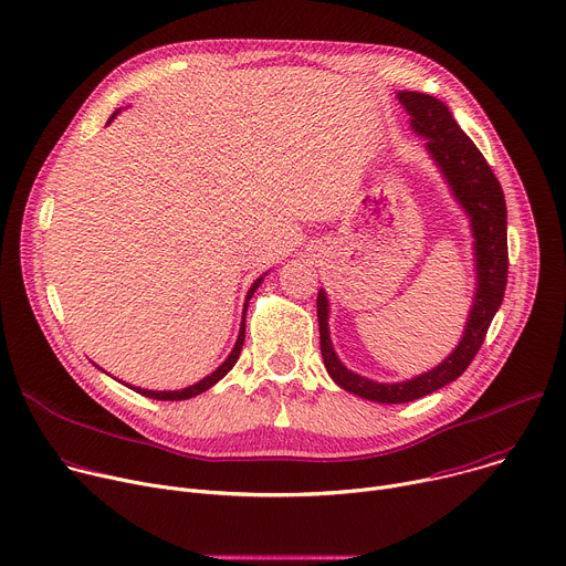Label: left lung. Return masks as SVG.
<instances>
[{
	"label": "left lung",
	"instance_id": "1",
	"mask_svg": "<svg viewBox=\"0 0 566 566\" xmlns=\"http://www.w3.org/2000/svg\"><path fill=\"white\" fill-rule=\"evenodd\" d=\"M397 98L410 115V128L420 137L429 139L427 150L444 174L455 200L470 217L479 282L468 327L458 347L438 368L401 384H377L347 370L340 364V358L332 347L327 327V295L325 291H318L316 306L321 327V352L329 377L347 392L379 403H403L420 399L465 373L485 340V334L494 314L499 312L507 284V210L503 189L492 174V167L485 163L476 144L460 130L440 98L422 92H399Z\"/></svg>",
	"mask_w": 566,
	"mask_h": 566
}]
</instances>
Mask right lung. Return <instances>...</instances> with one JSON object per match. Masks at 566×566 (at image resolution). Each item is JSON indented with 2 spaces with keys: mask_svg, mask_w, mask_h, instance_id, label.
I'll list each match as a JSON object with an SVG mask.
<instances>
[{
  "mask_svg": "<svg viewBox=\"0 0 566 566\" xmlns=\"http://www.w3.org/2000/svg\"><path fill=\"white\" fill-rule=\"evenodd\" d=\"M119 113V111H117ZM115 113V115H117ZM115 115L108 119V124L115 119ZM262 280L264 277H260L256 280L252 286H250V291H248V295H245V304H243V321H241V329H239V338H237V343H234V347H232V352H230V356L226 358V361L212 373V375H208L205 379H200L198 384H193V386H189V388H182V390H146V388H133V390H137L139 395H144V397H150V399H163V401H180V399H189V397H196V395H200V392H205L208 388H212L219 379H223L232 368H234V364H237V358H239V354H241V345H243V338H245V310H248V300L254 295V291H256V286L262 284Z\"/></svg>",
  "mask_w": 566,
  "mask_h": 566,
  "instance_id": "right-lung-1",
  "label": "right lung"
}]
</instances>
